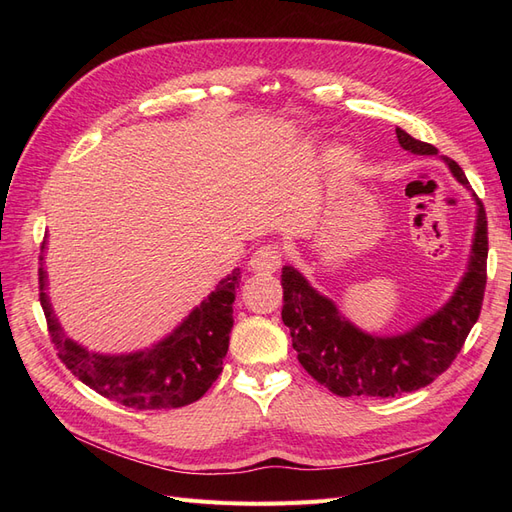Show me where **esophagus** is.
Returning a JSON list of instances; mask_svg holds the SVG:
<instances>
[{"mask_svg":"<svg viewBox=\"0 0 512 512\" xmlns=\"http://www.w3.org/2000/svg\"><path fill=\"white\" fill-rule=\"evenodd\" d=\"M247 265L254 273H275L282 265V250L273 243L260 245Z\"/></svg>","mask_w":512,"mask_h":512,"instance_id":"obj_1","label":"esophagus"}]
</instances>
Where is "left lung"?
<instances>
[{
    "instance_id": "left-lung-1",
    "label": "left lung",
    "mask_w": 512,
    "mask_h": 512,
    "mask_svg": "<svg viewBox=\"0 0 512 512\" xmlns=\"http://www.w3.org/2000/svg\"><path fill=\"white\" fill-rule=\"evenodd\" d=\"M397 141L414 156L438 149L395 128ZM453 177L470 190L466 173L442 156ZM476 200V226L468 271L438 312L401 335H371L342 316L337 305L294 267L282 269V320L290 329L299 363L316 382L339 397H395L423 389L451 367L483 307L487 284V215Z\"/></svg>"
}]
</instances>
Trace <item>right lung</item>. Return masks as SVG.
Instances as JSON below:
<instances>
[{
	"label": "right lung",
	"mask_w": 512,
	"mask_h": 512,
	"mask_svg": "<svg viewBox=\"0 0 512 512\" xmlns=\"http://www.w3.org/2000/svg\"><path fill=\"white\" fill-rule=\"evenodd\" d=\"M42 243V252H44ZM40 254V305L59 359L89 389L136 410H168L194 404L222 374L232 329V303L241 271L232 269L179 327L151 348L128 354H100L70 339L46 294Z\"/></svg>",
	"instance_id": "1"
}]
</instances>
